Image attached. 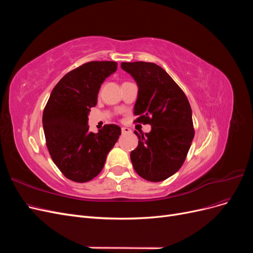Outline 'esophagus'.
Instances as JSON below:
<instances>
[{
	"mask_svg": "<svg viewBox=\"0 0 253 253\" xmlns=\"http://www.w3.org/2000/svg\"><path fill=\"white\" fill-rule=\"evenodd\" d=\"M121 132H122V134H128V133H131V128L121 127Z\"/></svg>",
	"mask_w": 253,
	"mask_h": 253,
	"instance_id": "1",
	"label": "esophagus"
}]
</instances>
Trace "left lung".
<instances>
[{
  "mask_svg": "<svg viewBox=\"0 0 253 253\" xmlns=\"http://www.w3.org/2000/svg\"><path fill=\"white\" fill-rule=\"evenodd\" d=\"M138 85L134 122L150 125V133L138 134L131 152L136 173L149 181L169 178L185 163L194 138L192 110L187 96L164 68L151 62H122Z\"/></svg>",
  "mask_w": 253,
  "mask_h": 253,
  "instance_id": "obj_1",
  "label": "left lung"
}]
</instances>
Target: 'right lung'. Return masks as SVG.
<instances>
[{"mask_svg": "<svg viewBox=\"0 0 253 253\" xmlns=\"http://www.w3.org/2000/svg\"><path fill=\"white\" fill-rule=\"evenodd\" d=\"M116 70L114 61L82 64L56 84L44 108L42 122L50 157L73 181L86 182L96 177L121 134L116 125H105L98 133L89 132L87 125L102 82Z\"/></svg>", "mask_w": 253, "mask_h": 253, "instance_id": "add662e5", "label": "right lung"}]
</instances>
